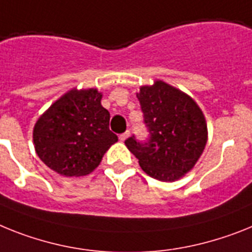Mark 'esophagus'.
<instances>
[{
	"mask_svg": "<svg viewBox=\"0 0 252 252\" xmlns=\"http://www.w3.org/2000/svg\"><path fill=\"white\" fill-rule=\"evenodd\" d=\"M129 130H126V132H124L123 133V134H120L119 136V138H120V141H126V138H128V137H129Z\"/></svg>",
	"mask_w": 252,
	"mask_h": 252,
	"instance_id": "obj_1",
	"label": "esophagus"
}]
</instances>
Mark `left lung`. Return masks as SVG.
I'll return each mask as SVG.
<instances>
[{
    "mask_svg": "<svg viewBox=\"0 0 252 252\" xmlns=\"http://www.w3.org/2000/svg\"><path fill=\"white\" fill-rule=\"evenodd\" d=\"M150 132L147 142L126 141L143 172L161 182H174L191 172L208 142V124L197 102L183 91L155 80L137 94Z\"/></svg>",
    "mask_w": 252,
    "mask_h": 252,
    "instance_id": "left-lung-1",
    "label": "left lung"
}]
</instances>
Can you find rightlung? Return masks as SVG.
Returning <instances> with one entry per match:
<instances>
[{"label": "right lung", "mask_w": 252, "mask_h": 252, "mask_svg": "<svg viewBox=\"0 0 252 252\" xmlns=\"http://www.w3.org/2000/svg\"><path fill=\"white\" fill-rule=\"evenodd\" d=\"M97 88H71L55 101L33 128L37 155L63 177H83L100 165L118 137L109 129L110 113Z\"/></svg>", "instance_id": "add662e5"}]
</instances>
